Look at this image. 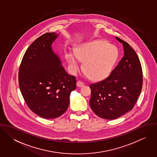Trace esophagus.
<instances>
[{
    "label": "esophagus",
    "instance_id": "esophagus-1",
    "mask_svg": "<svg viewBox=\"0 0 157 157\" xmlns=\"http://www.w3.org/2000/svg\"><path fill=\"white\" fill-rule=\"evenodd\" d=\"M84 85H85V83H84L83 82H82V81H80V80L77 81V86L78 87H82V86H83Z\"/></svg>",
    "mask_w": 157,
    "mask_h": 157
}]
</instances>
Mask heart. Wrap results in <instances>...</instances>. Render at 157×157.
<instances>
[{
	"instance_id": "b5f03b06",
	"label": "heart",
	"mask_w": 157,
	"mask_h": 157,
	"mask_svg": "<svg viewBox=\"0 0 157 157\" xmlns=\"http://www.w3.org/2000/svg\"><path fill=\"white\" fill-rule=\"evenodd\" d=\"M71 71L75 73L80 68V61L83 62V69L90 78L103 79L111 72L118 57V51L114 45L97 40L81 45L75 50L65 52Z\"/></svg>"
}]
</instances>
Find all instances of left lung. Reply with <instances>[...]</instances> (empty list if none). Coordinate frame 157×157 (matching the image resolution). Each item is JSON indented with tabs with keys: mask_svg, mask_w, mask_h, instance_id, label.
Segmentation results:
<instances>
[{
	"mask_svg": "<svg viewBox=\"0 0 157 157\" xmlns=\"http://www.w3.org/2000/svg\"><path fill=\"white\" fill-rule=\"evenodd\" d=\"M116 39L123 44V58L106 78L90 86L92 110L107 120L116 119L132 110L143 85L142 67L136 53L126 42Z\"/></svg>",
	"mask_w": 157,
	"mask_h": 157,
	"instance_id": "left-lung-1",
	"label": "left lung"
}]
</instances>
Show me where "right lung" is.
<instances>
[{"label":"right lung","mask_w":157,"mask_h":157,"mask_svg":"<svg viewBox=\"0 0 157 157\" xmlns=\"http://www.w3.org/2000/svg\"><path fill=\"white\" fill-rule=\"evenodd\" d=\"M58 34L46 33L26 51L19 70V85L29 108L46 119L67 111L69 95L75 90V77L69 75L51 45Z\"/></svg>","instance_id":"add662e5"}]
</instances>
